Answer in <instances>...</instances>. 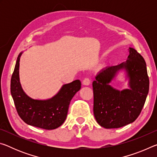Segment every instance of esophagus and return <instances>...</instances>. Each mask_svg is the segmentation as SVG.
Listing matches in <instances>:
<instances>
[{
	"mask_svg": "<svg viewBox=\"0 0 157 157\" xmlns=\"http://www.w3.org/2000/svg\"><path fill=\"white\" fill-rule=\"evenodd\" d=\"M82 82H83V84L88 86V85H89L90 83H91V79H90L89 78H84V79Z\"/></svg>",
	"mask_w": 157,
	"mask_h": 157,
	"instance_id": "obj_1",
	"label": "esophagus"
}]
</instances>
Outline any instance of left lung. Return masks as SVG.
I'll return each instance as SVG.
<instances>
[{"label": "left lung", "instance_id": "8db88e82", "mask_svg": "<svg viewBox=\"0 0 157 157\" xmlns=\"http://www.w3.org/2000/svg\"><path fill=\"white\" fill-rule=\"evenodd\" d=\"M124 68L130 78V90L120 92L109 83L116 73ZM94 113L98 123L105 128H119L139 117L149 91V77L145 59L129 48L126 62L103 69L93 82Z\"/></svg>", "mask_w": 157, "mask_h": 157}]
</instances>
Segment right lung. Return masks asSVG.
I'll return each instance as SVG.
<instances>
[{"instance_id":"obj_1","label":"right lung","mask_w":157,"mask_h":157,"mask_svg":"<svg viewBox=\"0 0 157 157\" xmlns=\"http://www.w3.org/2000/svg\"><path fill=\"white\" fill-rule=\"evenodd\" d=\"M21 54L18 56L10 85L18 116L30 125L48 130L56 129L65 121L71 100L81 89V82L77 79L64 84L59 93L49 100L32 99L23 91L19 82L18 70Z\"/></svg>"}]
</instances>
